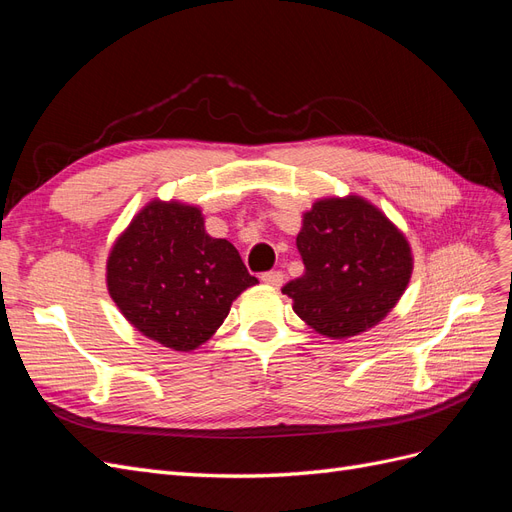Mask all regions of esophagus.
I'll return each instance as SVG.
<instances>
[{
	"label": "esophagus",
	"mask_w": 512,
	"mask_h": 512,
	"mask_svg": "<svg viewBox=\"0 0 512 512\" xmlns=\"http://www.w3.org/2000/svg\"><path fill=\"white\" fill-rule=\"evenodd\" d=\"M260 280L265 282L267 286H273V288H280L284 284V273L282 271H269V273H262Z\"/></svg>",
	"instance_id": "1"
}]
</instances>
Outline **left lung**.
I'll use <instances>...</instances> for the list:
<instances>
[{
    "label": "left lung",
    "instance_id": "1",
    "mask_svg": "<svg viewBox=\"0 0 512 512\" xmlns=\"http://www.w3.org/2000/svg\"><path fill=\"white\" fill-rule=\"evenodd\" d=\"M297 247L305 273L282 292L294 314L329 339L376 327L410 284L406 235L363 196L318 198L303 213Z\"/></svg>",
    "mask_w": 512,
    "mask_h": 512
}]
</instances>
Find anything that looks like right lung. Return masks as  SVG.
Wrapping results in <instances>:
<instances>
[{"label": "right lung", "instance_id": "right-lung-1", "mask_svg": "<svg viewBox=\"0 0 512 512\" xmlns=\"http://www.w3.org/2000/svg\"><path fill=\"white\" fill-rule=\"evenodd\" d=\"M256 284L235 245L207 235L203 211L179 200L153 198L106 260V288L123 318L177 352L203 346Z\"/></svg>", "mask_w": 512, "mask_h": 512}]
</instances>
